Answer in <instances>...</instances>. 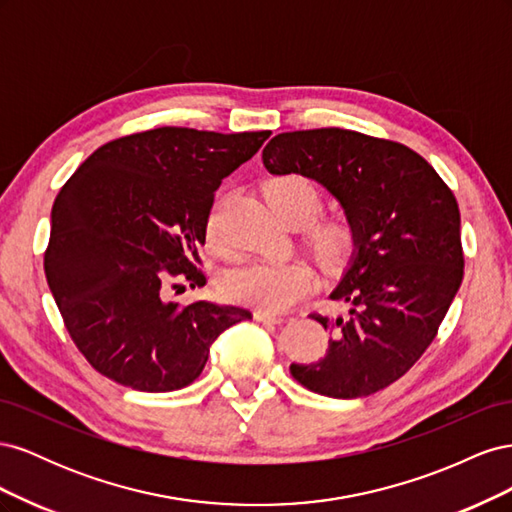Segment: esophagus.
Instances as JSON below:
<instances>
[{
    "label": "esophagus",
    "mask_w": 512,
    "mask_h": 512,
    "mask_svg": "<svg viewBox=\"0 0 512 512\" xmlns=\"http://www.w3.org/2000/svg\"><path fill=\"white\" fill-rule=\"evenodd\" d=\"M254 318L258 322H271V324H280L284 322V318L280 314H271V312H262V309H258V312H254Z\"/></svg>",
    "instance_id": "esophagus-1"
}]
</instances>
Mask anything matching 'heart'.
Returning a JSON list of instances; mask_svg holds the SVG:
<instances>
[{"instance_id": "obj_1", "label": "heart", "mask_w": 512, "mask_h": 512, "mask_svg": "<svg viewBox=\"0 0 512 512\" xmlns=\"http://www.w3.org/2000/svg\"><path fill=\"white\" fill-rule=\"evenodd\" d=\"M265 196L271 209L286 224H307L320 211V194L316 185L301 175H282L267 181ZM207 239L220 247V213L213 209L207 220ZM352 230L346 222H322L312 230V247L316 256L333 265L350 250ZM316 288V271L305 260H256L235 267L224 277L226 297L241 305L267 312H280L307 297Z\"/></svg>"}]
</instances>
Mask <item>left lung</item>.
<instances>
[{
	"label": "left lung",
	"instance_id": "left-lung-1",
	"mask_svg": "<svg viewBox=\"0 0 512 512\" xmlns=\"http://www.w3.org/2000/svg\"><path fill=\"white\" fill-rule=\"evenodd\" d=\"M262 164L320 183L352 230V256L331 292L346 312L312 314L333 335L329 350L292 363V378L335 399L393 384L433 342L463 280L453 192L410 147L342 128L277 134Z\"/></svg>",
	"mask_w": 512,
	"mask_h": 512
}]
</instances>
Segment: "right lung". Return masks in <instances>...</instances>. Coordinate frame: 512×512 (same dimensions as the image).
I'll return each instance as SVG.
<instances>
[{"label":"right lung","mask_w":512,"mask_h":512,"mask_svg":"<svg viewBox=\"0 0 512 512\" xmlns=\"http://www.w3.org/2000/svg\"><path fill=\"white\" fill-rule=\"evenodd\" d=\"M271 136L156 128L117 138L74 170L51 211L46 282L72 342L102 376L143 393L192 384L243 307L168 301L196 269L215 190Z\"/></svg>","instance_id":"obj_1"}]
</instances>
